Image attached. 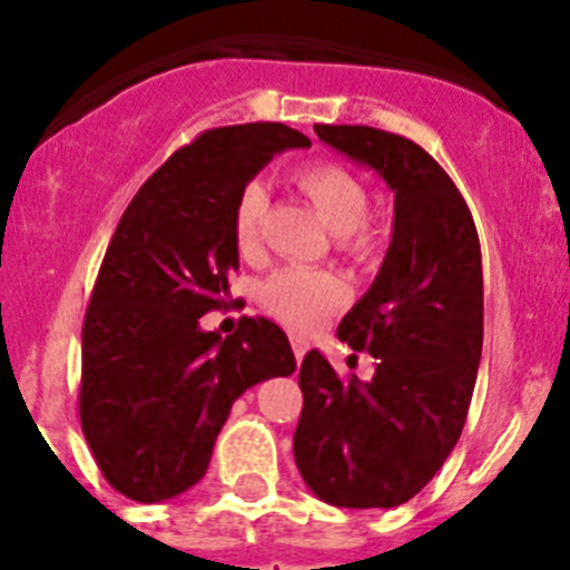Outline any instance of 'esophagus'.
Wrapping results in <instances>:
<instances>
[{
    "label": "esophagus",
    "instance_id": "34e87169",
    "mask_svg": "<svg viewBox=\"0 0 570 570\" xmlns=\"http://www.w3.org/2000/svg\"><path fill=\"white\" fill-rule=\"evenodd\" d=\"M291 347H294L296 362H302V356H305V351H308V342L299 340V336H294V340H291Z\"/></svg>",
    "mask_w": 570,
    "mask_h": 570
}]
</instances>
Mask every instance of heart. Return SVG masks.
<instances>
[{"mask_svg":"<svg viewBox=\"0 0 570 570\" xmlns=\"http://www.w3.org/2000/svg\"><path fill=\"white\" fill-rule=\"evenodd\" d=\"M294 183L314 203L328 228L345 234V250L354 259L374 254V234L365 228L367 190L354 170L340 163H305L294 170ZM268 210V188L248 183L234 205V242L242 254L259 245L262 216ZM259 302L279 322L296 331H308L334 314L345 302V288L336 276L314 268H282L262 282Z\"/></svg>","mask_w":570,"mask_h":570,"instance_id":"obj_1","label":"heart"}]
</instances>
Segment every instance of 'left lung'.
<instances>
[{
  "instance_id": "8db88e82",
  "label": "left lung",
  "mask_w": 570,
  "mask_h": 570,
  "mask_svg": "<svg viewBox=\"0 0 570 570\" xmlns=\"http://www.w3.org/2000/svg\"><path fill=\"white\" fill-rule=\"evenodd\" d=\"M316 136L394 190V236L367 294L340 322L374 356V376L342 380L320 351L299 365L294 456L336 508H394L434 480L465 425L482 356V254L454 179L400 134L316 125Z\"/></svg>"
}]
</instances>
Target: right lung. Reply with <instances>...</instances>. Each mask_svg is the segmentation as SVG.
Instances as JSON below:
<instances>
[{
  "mask_svg": "<svg viewBox=\"0 0 570 570\" xmlns=\"http://www.w3.org/2000/svg\"><path fill=\"white\" fill-rule=\"evenodd\" d=\"M308 145L282 122L203 130L116 225L85 311L79 422L128 500L163 502L196 485L230 405L256 382L294 374L288 336L271 320L242 316L219 336L199 316L230 299L239 190L274 154Z\"/></svg>",
  "mask_w": 570,
  "mask_h": 570,
  "instance_id": "obj_1",
  "label": "right lung"
}]
</instances>
